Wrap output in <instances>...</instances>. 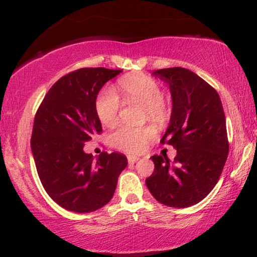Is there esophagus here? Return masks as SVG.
<instances>
[{
    "label": "esophagus",
    "mask_w": 257,
    "mask_h": 257,
    "mask_svg": "<svg viewBox=\"0 0 257 257\" xmlns=\"http://www.w3.org/2000/svg\"><path fill=\"white\" fill-rule=\"evenodd\" d=\"M138 161V158L137 156H133V155H129L128 156V162H129V164H134V163H136Z\"/></svg>",
    "instance_id": "esophagus-1"
}]
</instances>
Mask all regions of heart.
<instances>
[{
    "mask_svg": "<svg viewBox=\"0 0 257 257\" xmlns=\"http://www.w3.org/2000/svg\"><path fill=\"white\" fill-rule=\"evenodd\" d=\"M119 87L125 96L145 105L152 118L158 119L163 115L162 90L153 78L147 76L127 77L119 82ZM120 105V98L115 90L111 87L104 88L96 99V113L101 122L106 125L114 122L118 118ZM154 136L155 129L151 125L132 127L121 124L112 133L111 142L113 146L121 151L139 153Z\"/></svg>",
    "mask_w": 257,
    "mask_h": 257,
    "instance_id": "obj_1",
    "label": "heart"
}]
</instances>
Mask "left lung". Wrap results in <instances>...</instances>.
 <instances>
[{
    "label": "left lung",
    "mask_w": 257,
    "mask_h": 257,
    "mask_svg": "<svg viewBox=\"0 0 257 257\" xmlns=\"http://www.w3.org/2000/svg\"><path fill=\"white\" fill-rule=\"evenodd\" d=\"M152 75L168 82L172 98L170 123L161 143L177 150L173 163L153 155L154 172L146 186L156 201L188 207L214 188L228 158L225 116L219 94L188 69H161Z\"/></svg>",
    "instance_id": "obj_1"
}]
</instances>
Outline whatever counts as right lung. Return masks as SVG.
Wrapping results in <instances>:
<instances>
[{
    "mask_svg": "<svg viewBox=\"0 0 257 257\" xmlns=\"http://www.w3.org/2000/svg\"><path fill=\"white\" fill-rule=\"evenodd\" d=\"M122 70L82 68L55 82L34 120L32 147L37 173L46 193L61 207L88 213L111 201L123 154L102 152L96 160L84 152L85 143L101 134L96 98L102 87Z\"/></svg>",
    "mask_w": 257,
    "mask_h": 257,
    "instance_id": "1",
    "label": "right lung"
}]
</instances>
